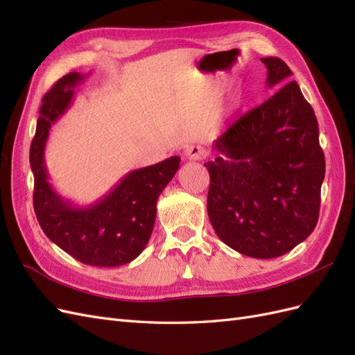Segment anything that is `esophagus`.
<instances>
[{"instance_id": "obj_1", "label": "esophagus", "mask_w": 355, "mask_h": 355, "mask_svg": "<svg viewBox=\"0 0 355 355\" xmlns=\"http://www.w3.org/2000/svg\"><path fill=\"white\" fill-rule=\"evenodd\" d=\"M207 150L201 145H190L186 148V159L189 160H202L207 157Z\"/></svg>"}]
</instances>
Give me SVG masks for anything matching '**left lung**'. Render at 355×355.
<instances>
[{"label":"left lung","mask_w":355,"mask_h":355,"mask_svg":"<svg viewBox=\"0 0 355 355\" xmlns=\"http://www.w3.org/2000/svg\"><path fill=\"white\" fill-rule=\"evenodd\" d=\"M267 87L282 85L264 103L219 136L207 210L226 246L261 259L293 250L320 217L325 159L312 106L293 71L277 57L261 58Z\"/></svg>","instance_id":"1"}]
</instances>
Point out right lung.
I'll return each instance as SVG.
<instances>
[{
  "mask_svg": "<svg viewBox=\"0 0 355 355\" xmlns=\"http://www.w3.org/2000/svg\"><path fill=\"white\" fill-rule=\"evenodd\" d=\"M78 71L62 76L43 97L30 148L34 174V211L46 237L70 257L94 267H118L138 258L156 220L157 199L175 175L180 157L130 171L107 195L78 207L49 183L44 147L52 124L64 114L84 80Z\"/></svg>",
  "mask_w": 355,
  "mask_h": 355,
  "instance_id": "right-lung-1",
  "label": "right lung"
}]
</instances>
